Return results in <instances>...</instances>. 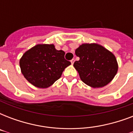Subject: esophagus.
<instances>
[{
    "label": "esophagus",
    "mask_w": 133,
    "mask_h": 133,
    "mask_svg": "<svg viewBox=\"0 0 133 133\" xmlns=\"http://www.w3.org/2000/svg\"><path fill=\"white\" fill-rule=\"evenodd\" d=\"M70 62L72 64H73V63H74V62H75V59H72V60L70 61Z\"/></svg>",
    "instance_id": "obj_1"
}]
</instances>
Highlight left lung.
Masks as SVG:
<instances>
[{"mask_svg": "<svg viewBox=\"0 0 133 133\" xmlns=\"http://www.w3.org/2000/svg\"><path fill=\"white\" fill-rule=\"evenodd\" d=\"M75 54L79 57L74 63L83 83L92 88L103 87L115 76L118 65L115 56L98 44H82Z\"/></svg>", "mask_w": 133, "mask_h": 133, "instance_id": "1", "label": "left lung"}]
</instances>
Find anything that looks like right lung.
<instances>
[{
    "label": "right lung",
    "instance_id": "add662e5",
    "mask_svg": "<svg viewBox=\"0 0 133 133\" xmlns=\"http://www.w3.org/2000/svg\"><path fill=\"white\" fill-rule=\"evenodd\" d=\"M64 56L65 52L56 50L54 45H37L21 58L22 74L36 87H50L60 79L64 69L71 64Z\"/></svg>",
    "mask_w": 133,
    "mask_h": 133
}]
</instances>
